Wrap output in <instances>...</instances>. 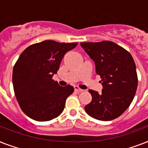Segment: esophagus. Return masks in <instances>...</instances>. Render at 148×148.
Listing matches in <instances>:
<instances>
[{"instance_id":"obj_1","label":"esophagus","mask_w":148,"mask_h":148,"mask_svg":"<svg viewBox=\"0 0 148 148\" xmlns=\"http://www.w3.org/2000/svg\"><path fill=\"white\" fill-rule=\"evenodd\" d=\"M74 91L75 92H81V91H83V90L81 89V88H79L77 86H74Z\"/></svg>"}]
</instances>
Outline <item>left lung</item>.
<instances>
[{"label": "left lung", "mask_w": 148, "mask_h": 148, "mask_svg": "<svg viewBox=\"0 0 148 148\" xmlns=\"http://www.w3.org/2000/svg\"><path fill=\"white\" fill-rule=\"evenodd\" d=\"M95 64L103 86L101 94L90 90L92 101L84 107L90 117L100 121L117 118L128 108L138 88L136 65L128 51L112 41L81 43Z\"/></svg>", "instance_id": "1"}]
</instances>
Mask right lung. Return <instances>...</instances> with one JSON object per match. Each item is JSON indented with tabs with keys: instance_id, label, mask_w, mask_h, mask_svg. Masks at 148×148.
<instances>
[{
	"instance_id": "add662e5",
	"label": "right lung",
	"mask_w": 148,
	"mask_h": 148,
	"mask_svg": "<svg viewBox=\"0 0 148 148\" xmlns=\"http://www.w3.org/2000/svg\"><path fill=\"white\" fill-rule=\"evenodd\" d=\"M77 45L44 40L29 46L20 55L13 69V86L21 110L31 119L51 121L64 110L74 88L60 87L52 77L65 53Z\"/></svg>"
}]
</instances>
